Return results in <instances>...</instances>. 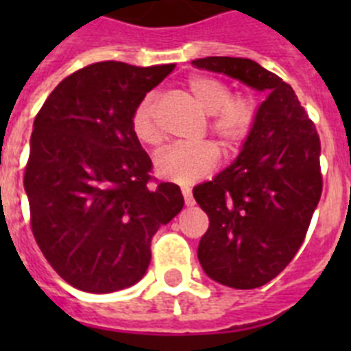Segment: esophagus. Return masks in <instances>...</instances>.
Wrapping results in <instances>:
<instances>
[{
    "instance_id": "34e87169",
    "label": "esophagus",
    "mask_w": 351,
    "mask_h": 351,
    "mask_svg": "<svg viewBox=\"0 0 351 351\" xmlns=\"http://www.w3.org/2000/svg\"><path fill=\"white\" fill-rule=\"evenodd\" d=\"M182 197H184L186 206H188V207L195 206V198H193V195H191L190 188H182Z\"/></svg>"
}]
</instances>
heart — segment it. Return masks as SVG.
Segmentation results:
<instances>
[{"instance_id":"obj_1","label":"heart","mask_w":351,"mask_h":351,"mask_svg":"<svg viewBox=\"0 0 351 351\" xmlns=\"http://www.w3.org/2000/svg\"><path fill=\"white\" fill-rule=\"evenodd\" d=\"M191 100L210 116L209 130L219 145L232 151L250 137L256 123L258 105L250 95H232L230 88L219 79L195 75L186 82ZM132 132L141 144L156 145L161 133L156 123L154 95H145L132 112ZM218 165V149L210 142L197 145H176L163 149L154 158V170L160 178L179 186H191L209 176Z\"/></svg>"}]
</instances>
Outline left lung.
<instances>
[{
	"mask_svg": "<svg viewBox=\"0 0 351 351\" xmlns=\"http://www.w3.org/2000/svg\"><path fill=\"white\" fill-rule=\"evenodd\" d=\"M191 63L269 93L234 163L193 188L209 216L198 244L204 272L225 287L258 288L304 243L324 186L320 137L290 84L255 61L210 56Z\"/></svg>",
	"mask_w": 351,
	"mask_h": 351,
	"instance_id": "obj_1",
	"label": "left lung"
}]
</instances>
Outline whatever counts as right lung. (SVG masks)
I'll return each instance as SVG.
<instances>
[{
    "instance_id": "add662e5",
    "label": "right lung",
    "mask_w": 351,
    "mask_h": 351,
    "mask_svg": "<svg viewBox=\"0 0 351 351\" xmlns=\"http://www.w3.org/2000/svg\"><path fill=\"white\" fill-rule=\"evenodd\" d=\"M176 64H89L61 80L33 123L24 190L31 230L58 274L89 293L142 280L151 239L184 206L173 182L151 188L132 112Z\"/></svg>"
}]
</instances>
